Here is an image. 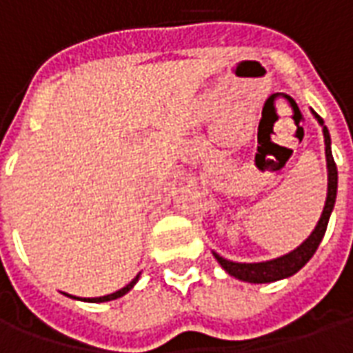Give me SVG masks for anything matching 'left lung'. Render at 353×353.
Returning a JSON list of instances; mask_svg holds the SVG:
<instances>
[{
	"label": "left lung",
	"mask_w": 353,
	"mask_h": 353,
	"mask_svg": "<svg viewBox=\"0 0 353 353\" xmlns=\"http://www.w3.org/2000/svg\"><path fill=\"white\" fill-rule=\"evenodd\" d=\"M314 117L318 119V123L321 124L323 128V139H325V159H327V199L325 206H323V212H321V217H319L316 229L312 230V234L303 244L299 245L293 252L281 255L278 259L272 261H263V263H234V261H229L217 255L214 252V257L217 259V263L238 280L250 281V283H270V281L283 280V278H289L295 272H299L308 261L312 259V255L318 250L321 238L325 234L327 223H329V217H331V212L334 208V200H336V183H339V172H336V164H334L333 153H331V136H329V130L323 124V119L312 111Z\"/></svg>",
	"instance_id": "1"
}]
</instances>
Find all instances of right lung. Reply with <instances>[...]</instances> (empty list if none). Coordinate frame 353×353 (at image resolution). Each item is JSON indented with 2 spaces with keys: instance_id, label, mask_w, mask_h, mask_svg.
<instances>
[{
  "instance_id": "1",
  "label": "right lung",
  "mask_w": 353,
  "mask_h": 353,
  "mask_svg": "<svg viewBox=\"0 0 353 353\" xmlns=\"http://www.w3.org/2000/svg\"><path fill=\"white\" fill-rule=\"evenodd\" d=\"M139 280V274L134 278V280L128 283V285H124L123 289H119V291H115V293H111V295H103V296H94V299H79V296H73V295H68V293H64V295L72 296V299H77V301H85V303H108V301H115V299H119V296L126 295L128 291H130L134 285H136V281Z\"/></svg>"
}]
</instances>
